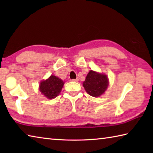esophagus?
I'll use <instances>...</instances> for the list:
<instances>
[{"label":"esophagus","mask_w":153,"mask_h":153,"mask_svg":"<svg viewBox=\"0 0 153 153\" xmlns=\"http://www.w3.org/2000/svg\"><path fill=\"white\" fill-rule=\"evenodd\" d=\"M71 81H73V82H78V78H77V77L76 79H72Z\"/></svg>","instance_id":"1"}]
</instances>
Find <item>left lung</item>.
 Returning <instances> with one entry per match:
<instances>
[{
  "label": "left lung",
  "mask_w": 153,
  "mask_h": 153,
  "mask_svg": "<svg viewBox=\"0 0 153 153\" xmlns=\"http://www.w3.org/2000/svg\"><path fill=\"white\" fill-rule=\"evenodd\" d=\"M108 85V81L106 75L92 70L89 71L83 83V86L88 94L94 97L102 95L107 90Z\"/></svg>",
  "instance_id": "left-lung-1"
}]
</instances>
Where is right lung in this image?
<instances>
[{"label":"right lung","instance_id":"add662e5","mask_svg":"<svg viewBox=\"0 0 153 153\" xmlns=\"http://www.w3.org/2000/svg\"><path fill=\"white\" fill-rule=\"evenodd\" d=\"M63 84V80L55 76H51L48 79L40 82V91L47 98L53 99L60 93Z\"/></svg>","mask_w":153,"mask_h":153}]
</instances>
